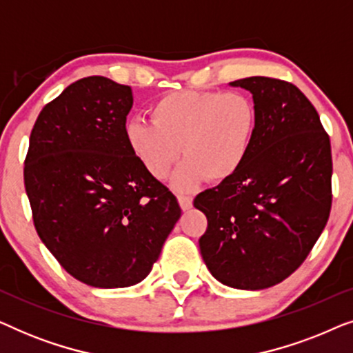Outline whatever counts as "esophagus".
<instances>
[{"label": "esophagus", "mask_w": 353, "mask_h": 353, "mask_svg": "<svg viewBox=\"0 0 353 353\" xmlns=\"http://www.w3.org/2000/svg\"><path fill=\"white\" fill-rule=\"evenodd\" d=\"M178 202H180L181 210H188L192 207V197L186 194H178Z\"/></svg>", "instance_id": "esophagus-1"}]
</instances>
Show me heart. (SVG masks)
<instances>
[{
  "mask_svg": "<svg viewBox=\"0 0 353 353\" xmlns=\"http://www.w3.org/2000/svg\"><path fill=\"white\" fill-rule=\"evenodd\" d=\"M152 122L132 119L125 139L134 159L154 178H163L180 154L172 176L178 191H192L207 178H233L248 161L259 125L254 99L241 91H172L149 109Z\"/></svg>",
  "mask_w": 353,
  "mask_h": 353,
  "instance_id": "heart-1",
  "label": "heart"
}]
</instances>
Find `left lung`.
<instances>
[{
    "label": "left lung",
    "mask_w": 353,
    "mask_h": 353,
    "mask_svg": "<svg viewBox=\"0 0 353 353\" xmlns=\"http://www.w3.org/2000/svg\"><path fill=\"white\" fill-rule=\"evenodd\" d=\"M252 93L259 125L248 161L230 180L196 196L207 216L201 255L215 279L265 289L301 267L330 219V137L307 96L289 81H231Z\"/></svg>",
    "instance_id": "obj_1"
}]
</instances>
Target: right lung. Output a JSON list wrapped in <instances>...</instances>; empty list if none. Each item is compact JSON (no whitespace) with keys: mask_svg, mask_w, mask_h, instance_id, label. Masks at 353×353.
Returning <instances> with one entry per match:
<instances>
[{"mask_svg":"<svg viewBox=\"0 0 353 353\" xmlns=\"http://www.w3.org/2000/svg\"><path fill=\"white\" fill-rule=\"evenodd\" d=\"M132 105L130 86L86 77L43 108L30 133L23 183L33 225L61 267L93 288L143 281L181 216L130 151Z\"/></svg>","mask_w":353,"mask_h":353,"instance_id":"add662e5","label":"right lung"}]
</instances>
